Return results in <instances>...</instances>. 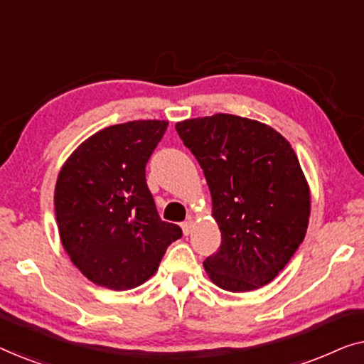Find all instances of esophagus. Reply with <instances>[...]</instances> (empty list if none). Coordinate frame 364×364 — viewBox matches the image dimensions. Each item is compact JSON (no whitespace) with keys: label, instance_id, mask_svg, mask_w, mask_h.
I'll return each instance as SVG.
<instances>
[{"label":"esophagus","instance_id":"esophagus-1","mask_svg":"<svg viewBox=\"0 0 364 364\" xmlns=\"http://www.w3.org/2000/svg\"><path fill=\"white\" fill-rule=\"evenodd\" d=\"M192 227H193V220H191V218L183 222V223H182V232H183V235H188V233L192 232Z\"/></svg>","mask_w":364,"mask_h":364}]
</instances>
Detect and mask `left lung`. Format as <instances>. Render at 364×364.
Instances as JSON below:
<instances>
[{
  "instance_id": "1",
  "label": "left lung",
  "mask_w": 364,
  "mask_h": 364,
  "mask_svg": "<svg viewBox=\"0 0 364 364\" xmlns=\"http://www.w3.org/2000/svg\"><path fill=\"white\" fill-rule=\"evenodd\" d=\"M183 146L200 164L222 232L203 262L222 290L268 285L290 262L310 220V187L290 142L267 124L233 114L177 122Z\"/></svg>"
}]
</instances>
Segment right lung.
Here are the masks:
<instances>
[{
    "mask_svg": "<svg viewBox=\"0 0 364 364\" xmlns=\"http://www.w3.org/2000/svg\"><path fill=\"white\" fill-rule=\"evenodd\" d=\"M167 121H131L87 137L64 162L54 188L59 237L87 280L131 290L157 272L181 227L161 220L146 164Z\"/></svg>",
    "mask_w": 364,
    "mask_h": 364,
    "instance_id": "1",
    "label": "right lung"
}]
</instances>
